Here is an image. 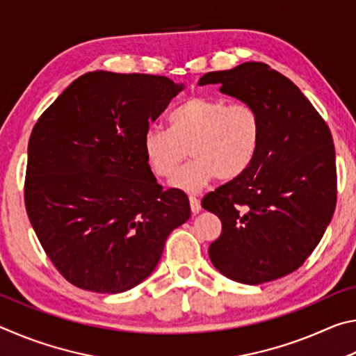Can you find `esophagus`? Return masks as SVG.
Returning a JSON list of instances; mask_svg holds the SVG:
<instances>
[{
    "instance_id": "1",
    "label": "esophagus",
    "mask_w": 356,
    "mask_h": 356,
    "mask_svg": "<svg viewBox=\"0 0 356 356\" xmlns=\"http://www.w3.org/2000/svg\"><path fill=\"white\" fill-rule=\"evenodd\" d=\"M190 207H191V213L193 215L200 213L201 212V202H200V200H197V197H195V196H190Z\"/></svg>"
}]
</instances>
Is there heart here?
<instances>
[{"label": "heart", "mask_w": 356, "mask_h": 356, "mask_svg": "<svg viewBox=\"0 0 356 356\" xmlns=\"http://www.w3.org/2000/svg\"><path fill=\"white\" fill-rule=\"evenodd\" d=\"M170 129L149 127L141 149L155 176L171 177L188 147L193 160L170 185L197 193L216 177L231 182L250 170L261 147L262 119L254 106L191 95L168 116Z\"/></svg>", "instance_id": "1"}]
</instances>
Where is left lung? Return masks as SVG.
Wrapping results in <instances>:
<instances>
[{"instance_id": "1", "label": "left lung", "mask_w": 356, "mask_h": 356, "mask_svg": "<svg viewBox=\"0 0 356 356\" xmlns=\"http://www.w3.org/2000/svg\"><path fill=\"white\" fill-rule=\"evenodd\" d=\"M254 106L261 147L250 170L209 193L202 207L221 220L209 246L213 267L242 284L297 270L321 242L336 207V154L328 125L295 84L264 63L209 72L197 81Z\"/></svg>"}]
</instances>
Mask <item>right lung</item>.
<instances>
[{"label":"right lung","mask_w":356,"mask_h":356,"mask_svg":"<svg viewBox=\"0 0 356 356\" xmlns=\"http://www.w3.org/2000/svg\"><path fill=\"white\" fill-rule=\"evenodd\" d=\"M185 86L166 76L84 74L47 108L28 144L25 204L42 248L84 291L120 293L159 264L188 197L156 184L141 140Z\"/></svg>","instance_id":"add662e5"}]
</instances>
